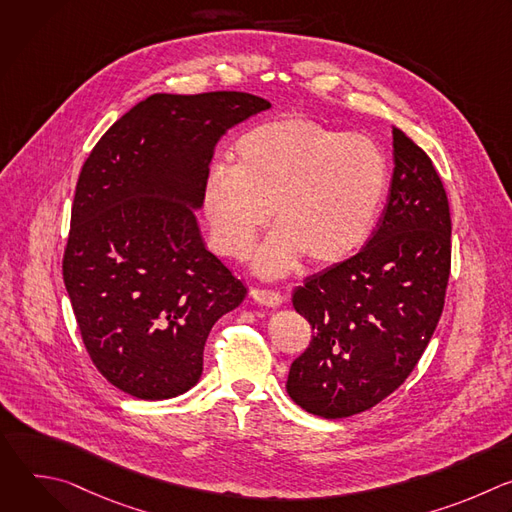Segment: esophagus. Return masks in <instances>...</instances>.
I'll use <instances>...</instances> for the list:
<instances>
[{"mask_svg":"<svg viewBox=\"0 0 512 512\" xmlns=\"http://www.w3.org/2000/svg\"><path fill=\"white\" fill-rule=\"evenodd\" d=\"M251 298L263 306H269V308H277L281 306L283 302V296L279 294V291L275 289H261V287H253L251 289Z\"/></svg>","mask_w":512,"mask_h":512,"instance_id":"obj_1","label":"esophagus"}]
</instances>
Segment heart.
Wrapping results in <instances>:
<instances>
[{"label": "heart", "instance_id": "b5f03b06", "mask_svg": "<svg viewBox=\"0 0 512 512\" xmlns=\"http://www.w3.org/2000/svg\"><path fill=\"white\" fill-rule=\"evenodd\" d=\"M391 166L367 135L283 115L247 129L233 164L216 162L202 188L214 249L243 261L271 218L275 231L255 257L263 277H283L308 255L314 265L348 259L375 233Z\"/></svg>", "mask_w": 512, "mask_h": 512}]
</instances>
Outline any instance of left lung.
Segmentation results:
<instances>
[{
  "label": "left lung",
  "mask_w": 512,
  "mask_h": 512,
  "mask_svg": "<svg viewBox=\"0 0 512 512\" xmlns=\"http://www.w3.org/2000/svg\"><path fill=\"white\" fill-rule=\"evenodd\" d=\"M393 178L377 231L356 255L294 291L312 342L287 393L308 413L342 419L389 397L440 322L452 263L450 204L429 156L393 127Z\"/></svg>",
  "instance_id": "1"
}]
</instances>
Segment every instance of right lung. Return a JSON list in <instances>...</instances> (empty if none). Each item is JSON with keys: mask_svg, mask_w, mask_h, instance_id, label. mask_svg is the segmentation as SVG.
<instances>
[{"mask_svg": "<svg viewBox=\"0 0 512 512\" xmlns=\"http://www.w3.org/2000/svg\"><path fill=\"white\" fill-rule=\"evenodd\" d=\"M269 107L237 91L156 93L83 164L62 277L97 371L131 397L192 389L210 328L247 296L204 247L194 210L218 139Z\"/></svg>", "mask_w": 512, "mask_h": 512, "instance_id": "right-lung-1", "label": "right lung"}]
</instances>
